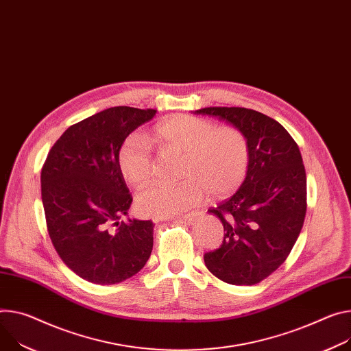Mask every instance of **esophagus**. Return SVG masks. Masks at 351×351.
Returning <instances> with one entry per match:
<instances>
[{
    "label": "esophagus",
    "instance_id": "obj_1",
    "mask_svg": "<svg viewBox=\"0 0 351 351\" xmlns=\"http://www.w3.org/2000/svg\"><path fill=\"white\" fill-rule=\"evenodd\" d=\"M197 214H199V213H189V214H186V215L179 217V219H193Z\"/></svg>",
    "mask_w": 351,
    "mask_h": 351
}]
</instances>
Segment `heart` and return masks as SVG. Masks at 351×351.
I'll list each match as a JSON object with an SVG mask.
<instances>
[{
    "instance_id": "heart-1",
    "label": "heart",
    "mask_w": 351,
    "mask_h": 351,
    "mask_svg": "<svg viewBox=\"0 0 351 351\" xmlns=\"http://www.w3.org/2000/svg\"><path fill=\"white\" fill-rule=\"evenodd\" d=\"M152 140L164 151L182 152L178 186L154 184L138 193V214L152 218H171L200 204L204 195L227 197L242 186L250 165V147L246 134L234 125L190 116L172 114L155 124ZM117 165L123 178L141 187L154 175V159L144 138L127 137L119 148Z\"/></svg>"
}]
</instances>
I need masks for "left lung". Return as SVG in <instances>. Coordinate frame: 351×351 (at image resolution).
I'll return each instance as SVG.
<instances>
[{
    "mask_svg": "<svg viewBox=\"0 0 351 351\" xmlns=\"http://www.w3.org/2000/svg\"><path fill=\"white\" fill-rule=\"evenodd\" d=\"M195 113L238 127L250 147L245 182L208 210L224 226V241L204 254V263L228 284H258L285 262L304 226L306 175L300 148L278 121L261 112L204 108Z\"/></svg>",
    "mask_w": 351,
    "mask_h": 351,
    "instance_id": "8db88e82",
    "label": "left lung"
}]
</instances>
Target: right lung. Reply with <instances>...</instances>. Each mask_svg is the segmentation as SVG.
<instances>
[{"instance_id":"obj_1","label":"right lung","mask_w":351,"mask_h":351,"mask_svg":"<svg viewBox=\"0 0 351 351\" xmlns=\"http://www.w3.org/2000/svg\"><path fill=\"white\" fill-rule=\"evenodd\" d=\"M155 113L114 106L89 116L61 134L42 168V202L53 246L66 266L89 282H121L149 259L154 222L120 221L133 197L117 152Z\"/></svg>"}]
</instances>
